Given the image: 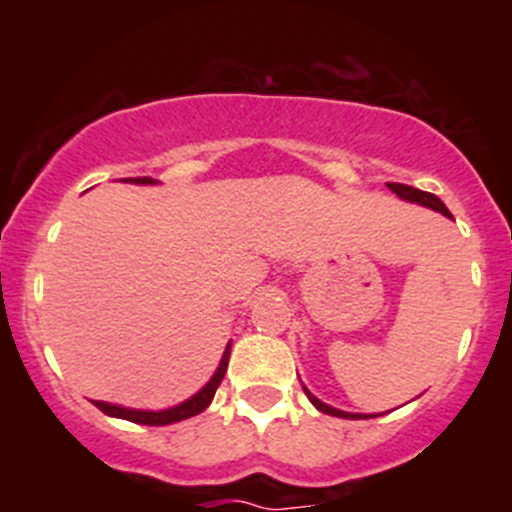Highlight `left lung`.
Masks as SVG:
<instances>
[{"label":"left lung","instance_id":"left-lung-1","mask_svg":"<svg viewBox=\"0 0 512 512\" xmlns=\"http://www.w3.org/2000/svg\"><path fill=\"white\" fill-rule=\"evenodd\" d=\"M387 187H390L392 192H395L397 197H400V200H405V202H415V205H423V207H431V210L441 212L443 217H451L449 207L443 205V202L438 200L436 194H431V192H420V189H415V187H408V184H387ZM302 387H305V384H302ZM305 395H307V400H310L312 405H315V408H318L320 413H325V415H336V418H351V420H356V418H377V415H364V413H346V410L330 408V405H325L323 400H318V397L312 395V392L307 390V387H305Z\"/></svg>","mask_w":512,"mask_h":512}]
</instances>
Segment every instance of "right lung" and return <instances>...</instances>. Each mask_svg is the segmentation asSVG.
I'll return each instance as SVG.
<instances>
[{
  "label": "right lung",
  "instance_id": "1",
  "mask_svg": "<svg viewBox=\"0 0 512 512\" xmlns=\"http://www.w3.org/2000/svg\"><path fill=\"white\" fill-rule=\"evenodd\" d=\"M120 182H130V184H156V179L151 176H135V179H120ZM228 359H230V343L225 346L223 351V359L217 364L215 374L210 377V382L202 387L200 392H194L189 400L179 402L174 408H166V410H135V408H122V405H115V402H102V400H94L99 410L104 415H110V418H122V420H130V423H140V425H171V423H179V420H187L192 415H200L202 410L210 408L212 397H215L217 387L223 382L225 372H228Z\"/></svg>",
  "mask_w": 512,
  "mask_h": 512
}]
</instances>
